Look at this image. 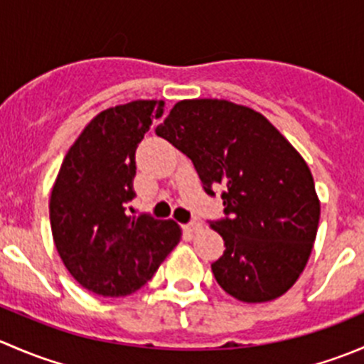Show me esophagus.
Listing matches in <instances>:
<instances>
[{
    "mask_svg": "<svg viewBox=\"0 0 364 364\" xmlns=\"http://www.w3.org/2000/svg\"><path fill=\"white\" fill-rule=\"evenodd\" d=\"M185 229L188 230V232H199V230H203V223H200V222H190V223H186Z\"/></svg>",
    "mask_w": 364,
    "mask_h": 364,
    "instance_id": "esophagus-1",
    "label": "esophagus"
}]
</instances>
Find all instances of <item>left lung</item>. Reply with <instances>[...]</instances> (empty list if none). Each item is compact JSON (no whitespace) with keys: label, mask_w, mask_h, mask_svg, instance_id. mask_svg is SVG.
Returning a JSON list of instances; mask_svg holds the SVG:
<instances>
[{"label":"left lung","mask_w":364,"mask_h":364,"mask_svg":"<svg viewBox=\"0 0 364 364\" xmlns=\"http://www.w3.org/2000/svg\"><path fill=\"white\" fill-rule=\"evenodd\" d=\"M156 135L193 161L205 193L223 186L225 218L211 222L225 252L211 264L220 287L245 303H266L303 273L321 203L294 146L260 112L216 98L181 100Z\"/></svg>","instance_id":"left-lung-1"}]
</instances>
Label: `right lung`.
I'll list each match as a JSON object with an SVG mask.
<instances>
[{
    "instance_id": "add662e5",
    "label": "right lung",
    "mask_w": 364,
    "mask_h": 364,
    "mask_svg": "<svg viewBox=\"0 0 364 364\" xmlns=\"http://www.w3.org/2000/svg\"><path fill=\"white\" fill-rule=\"evenodd\" d=\"M161 100H135L93 117L68 149L50 192L54 245L68 273L104 297L139 291L181 240L174 220L127 215L135 149Z\"/></svg>"
}]
</instances>
